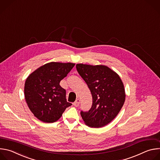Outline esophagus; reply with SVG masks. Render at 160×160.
Here are the masks:
<instances>
[{"instance_id":"34e87169","label":"esophagus","mask_w":160,"mask_h":160,"mask_svg":"<svg viewBox=\"0 0 160 160\" xmlns=\"http://www.w3.org/2000/svg\"><path fill=\"white\" fill-rule=\"evenodd\" d=\"M79 104H80V99H77L75 101V102L73 103V105L75 106V107H78V106H79Z\"/></svg>"}]
</instances>
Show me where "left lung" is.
<instances>
[{
  "label": "left lung",
  "mask_w": 160,
  "mask_h": 160,
  "mask_svg": "<svg viewBox=\"0 0 160 160\" xmlns=\"http://www.w3.org/2000/svg\"><path fill=\"white\" fill-rule=\"evenodd\" d=\"M76 68L92 96V107L80 112L82 118L90 127H102L117 116L125 102L123 83L119 75L106 66L77 64Z\"/></svg>",
  "instance_id": "8db88e82"
}]
</instances>
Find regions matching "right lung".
<instances>
[{"mask_svg": "<svg viewBox=\"0 0 160 160\" xmlns=\"http://www.w3.org/2000/svg\"><path fill=\"white\" fill-rule=\"evenodd\" d=\"M75 64L51 62L31 73L25 84V98L30 111L39 120L53 123L72 105L66 99V90L59 83Z\"/></svg>", "mask_w": 160, "mask_h": 160, "instance_id": "obj_1", "label": "right lung"}]
</instances>
